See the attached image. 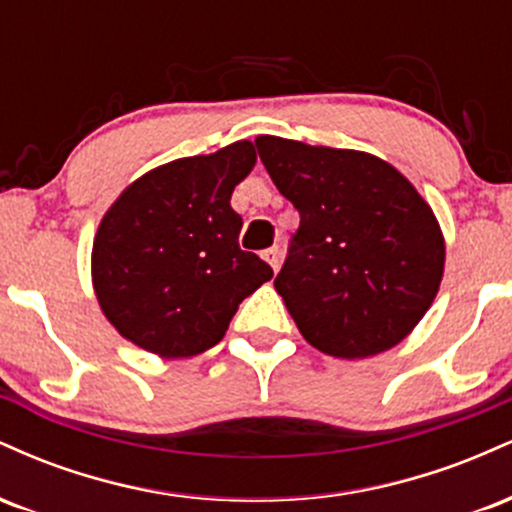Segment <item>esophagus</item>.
Segmentation results:
<instances>
[{
    "mask_svg": "<svg viewBox=\"0 0 512 512\" xmlns=\"http://www.w3.org/2000/svg\"><path fill=\"white\" fill-rule=\"evenodd\" d=\"M262 260L267 262L269 267H272L274 272H276V269H279V262H281V252H279V248H269V250H264V252H262Z\"/></svg>",
    "mask_w": 512,
    "mask_h": 512,
    "instance_id": "obj_1",
    "label": "esophagus"
}]
</instances>
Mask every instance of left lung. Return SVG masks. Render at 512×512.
<instances>
[{
	"instance_id": "8db88e82",
	"label": "left lung",
	"mask_w": 512,
	"mask_h": 512,
	"mask_svg": "<svg viewBox=\"0 0 512 512\" xmlns=\"http://www.w3.org/2000/svg\"><path fill=\"white\" fill-rule=\"evenodd\" d=\"M269 178L301 214L274 289L322 354L392 349L436 298L445 240L416 187L378 156L255 139Z\"/></svg>"
}]
</instances>
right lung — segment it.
Segmentation results:
<instances>
[{
    "instance_id": "add662e5",
    "label": "right lung",
    "mask_w": 512,
    "mask_h": 512,
    "mask_svg": "<svg viewBox=\"0 0 512 512\" xmlns=\"http://www.w3.org/2000/svg\"><path fill=\"white\" fill-rule=\"evenodd\" d=\"M250 142L170 161L134 180L105 211L91 252L103 315L122 337L163 358L219 344L238 305L274 276L240 250L231 207L255 166Z\"/></svg>"
}]
</instances>
